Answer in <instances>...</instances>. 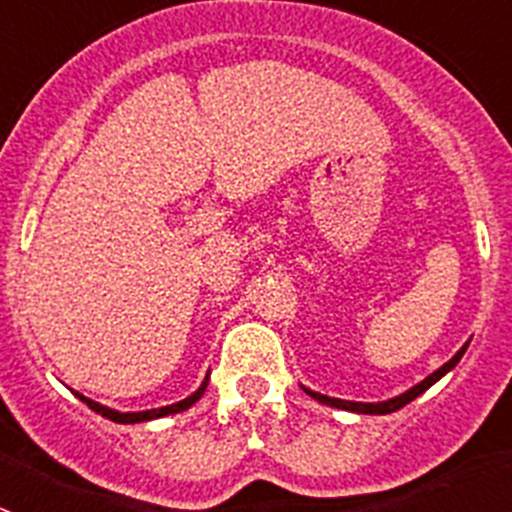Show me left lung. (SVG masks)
Segmentation results:
<instances>
[{
  "label": "left lung",
  "instance_id": "1",
  "mask_svg": "<svg viewBox=\"0 0 512 512\" xmlns=\"http://www.w3.org/2000/svg\"><path fill=\"white\" fill-rule=\"evenodd\" d=\"M467 346H469V343H464V346H461L459 351H456V354H454V359H449V361H446V364L441 366V369H436V372H433V374H428V377H425L423 382L415 384V387H410V390L402 392V395L392 397V400H384V402H351V400H338V397L320 395V392H312V390H307V387H302V390H305L307 395L312 397V400H318V402H323V405H330V408H338V410H351V413H364V415L395 413V410L405 408L408 402H413L418 395H423V392L428 390L431 384H436L438 379L443 377V374L451 372V369H454V366L459 364L461 356H464Z\"/></svg>",
  "mask_w": 512,
  "mask_h": 512
}]
</instances>
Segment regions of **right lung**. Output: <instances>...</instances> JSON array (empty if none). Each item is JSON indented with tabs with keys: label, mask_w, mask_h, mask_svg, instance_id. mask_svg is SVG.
<instances>
[{
	"label": "right lung",
	"mask_w": 512,
	"mask_h": 512,
	"mask_svg": "<svg viewBox=\"0 0 512 512\" xmlns=\"http://www.w3.org/2000/svg\"><path fill=\"white\" fill-rule=\"evenodd\" d=\"M205 390H207V377H205V382L200 384V390L194 392V395H189L187 400L174 402V405H166V408H158V410H143V413H117V410L104 408V405H99V402H94V400H89V397L79 395V392H76V397H79L81 402H87L89 408H92L94 413L102 415V418H110L112 423H143V420L164 418V415H174V413H182V410L192 408L194 402H197V400H200L202 395H205Z\"/></svg>",
	"instance_id": "add662e5"
}]
</instances>
